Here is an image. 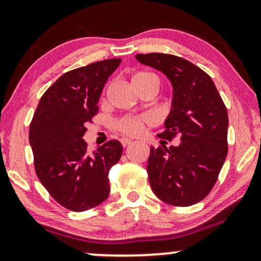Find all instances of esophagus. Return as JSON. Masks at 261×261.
Wrapping results in <instances>:
<instances>
[{"instance_id": "obj_1", "label": "esophagus", "mask_w": 261, "mask_h": 261, "mask_svg": "<svg viewBox=\"0 0 261 261\" xmlns=\"http://www.w3.org/2000/svg\"><path fill=\"white\" fill-rule=\"evenodd\" d=\"M120 142H121V145L124 146V147H126V146H128L131 142H133V140L127 139V137H122V139H120Z\"/></svg>"}]
</instances>
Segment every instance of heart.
Masks as SVG:
<instances>
[{
	"label": "heart",
	"instance_id": "b5f03b06",
	"mask_svg": "<svg viewBox=\"0 0 261 261\" xmlns=\"http://www.w3.org/2000/svg\"><path fill=\"white\" fill-rule=\"evenodd\" d=\"M143 83H153L158 87V79L154 73L151 72H139L133 77V85L137 87ZM151 116L148 115H127L122 118L116 119L114 122V128L122 135L127 136H137L141 133H143L148 125H152Z\"/></svg>",
	"mask_w": 261,
	"mask_h": 261
}]
</instances>
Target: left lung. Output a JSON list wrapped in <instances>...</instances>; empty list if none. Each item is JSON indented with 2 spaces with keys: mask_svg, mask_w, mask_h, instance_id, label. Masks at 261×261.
<instances>
[{
  "mask_svg": "<svg viewBox=\"0 0 261 261\" xmlns=\"http://www.w3.org/2000/svg\"><path fill=\"white\" fill-rule=\"evenodd\" d=\"M141 64L162 71L173 85L172 110L160 139L178 146L151 147L147 173L158 199L191 206L208 195L228 152V114L214 81L188 60L170 54H139Z\"/></svg>",
  "mask_w": 261,
  "mask_h": 261,
  "instance_id": "8db88e82",
  "label": "left lung"
}]
</instances>
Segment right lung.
Here are the masks:
<instances>
[{
	"mask_svg": "<svg viewBox=\"0 0 261 261\" xmlns=\"http://www.w3.org/2000/svg\"><path fill=\"white\" fill-rule=\"evenodd\" d=\"M120 62L103 60L62 74L40 98L29 126L39 180L71 211H87L109 196L108 175L120 160L121 143L110 140L91 153L82 137L87 122L97 115L107 80Z\"/></svg>",
	"mask_w": 261,
	"mask_h": 261,
	"instance_id": "1",
	"label": "right lung"
}]
</instances>
